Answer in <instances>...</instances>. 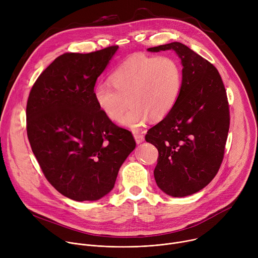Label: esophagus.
Wrapping results in <instances>:
<instances>
[{
    "mask_svg": "<svg viewBox=\"0 0 258 258\" xmlns=\"http://www.w3.org/2000/svg\"><path fill=\"white\" fill-rule=\"evenodd\" d=\"M134 137H135L137 144H141L144 141V136L140 133H134Z\"/></svg>",
    "mask_w": 258,
    "mask_h": 258,
    "instance_id": "esophagus-1",
    "label": "esophagus"
}]
</instances>
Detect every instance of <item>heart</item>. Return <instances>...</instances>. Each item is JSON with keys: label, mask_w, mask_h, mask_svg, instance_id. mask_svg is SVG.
I'll use <instances>...</instances> for the list:
<instances>
[{"label": "heart", "mask_w": 258, "mask_h": 258, "mask_svg": "<svg viewBox=\"0 0 258 258\" xmlns=\"http://www.w3.org/2000/svg\"><path fill=\"white\" fill-rule=\"evenodd\" d=\"M109 82L94 90L99 109L110 120L138 128L149 116L161 120L170 113L181 94L182 70L172 56L139 54L122 62ZM128 99L132 107L123 117Z\"/></svg>", "instance_id": "b5f03b06"}]
</instances>
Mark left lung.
<instances>
[{"label":"left lung","instance_id":"obj_1","mask_svg":"<svg viewBox=\"0 0 258 258\" xmlns=\"http://www.w3.org/2000/svg\"><path fill=\"white\" fill-rule=\"evenodd\" d=\"M173 50L181 60L182 90L170 113L145 137L158 150L154 177L167 195H192L216 175L230 128L227 92L215 66L174 42L149 48Z\"/></svg>","mask_w":258,"mask_h":258}]
</instances>
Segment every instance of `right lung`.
Returning a JSON list of instances; mask_svg holds the SVG:
<instances>
[{
    "mask_svg": "<svg viewBox=\"0 0 258 258\" xmlns=\"http://www.w3.org/2000/svg\"><path fill=\"white\" fill-rule=\"evenodd\" d=\"M118 46L64 53L33 84L26 104L31 150L51 185L76 201L108 194L135 149L133 134L99 109L94 88Z\"/></svg>",
    "mask_w": 258,
    "mask_h": 258,
    "instance_id": "add662e5",
    "label": "right lung"
}]
</instances>
